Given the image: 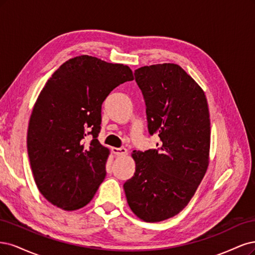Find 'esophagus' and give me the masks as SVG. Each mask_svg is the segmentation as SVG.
I'll use <instances>...</instances> for the list:
<instances>
[{
	"label": "esophagus",
	"instance_id": "esophagus-1",
	"mask_svg": "<svg viewBox=\"0 0 255 255\" xmlns=\"http://www.w3.org/2000/svg\"><path fill=\"white\" fill-rule=\"evenodd\" d=\"M112 152L116 155H124L127 153V149L125 147H120V148H117V147H113Z\"/></svg>",
	"mask_w": 255,
	"mask_h": 255
}]
</instances>
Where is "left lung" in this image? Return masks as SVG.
I'll use <instances>...</instances> for the list:
<instances>
[{"mask_svg": "<svg viewBox=\"0 0 255 255\" xmlns=\"http://www.w3.org/2000/svg\"><path fill=\"white\" fill-rule=\"evenodd\" d=\"M157 149L132 152L133 177L124 183L127 202L147 223L177 215L194 196L209 165L210 113L202 89L178 64L134 71Z\"/></svg>", "mask_w": 255, "mask_h": 255, "instance_id": "left-lung-1", "label": "left lung"}]
</instances>
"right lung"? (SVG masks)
Here are the masks:
<instances>
[{
    "label": "right lung",
    "instance_id": "obj_1",
    "mask_svg": "<svg viewBox=\"0 0 255 255\" xmlns=\"http://www.w3.org/2000/svg\"><path fill=\"white\" fill-rule=\"evenodd\" d=\"M130 80L127 65L83 55L60 65L41 91L29 120L27 151L40 193L56 207L74 211L92 200L109 155L97 139L102 105Z\"/></svg>",
    "mask_w": 255,
    "mask_h": 255
}]
</instances>
